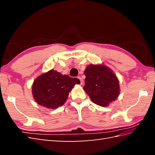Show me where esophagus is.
<instances>
[{
  "instance_id": "esophagus-1",
  "label": "esophagus",
  "mask_w": 155,
  "mask_h": 155,
  "mask_svg": "<svg viewBox=\"0 0 155 155\" xmlns=\"http://www.w3.org/2000/svg\"><path fill=\"white\" fill-rule=\"evenodd\" d=\"M78 79H80V81H81V84H83V78H82L81 77H78Z\"/></svg>"
}]
</instances>
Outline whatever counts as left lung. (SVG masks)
<instances>
[{
  "label": "left lung",
  "instance_id": "obj_1",
  "mask_svg": "<svg viewBox=\"0 0 155 155\" xmlns=\"http://www.w3.org/2000/svg\"><path fill=\"white\" fill-rule=\"evenodd\" d=\"M85 92L101 107H108L120 94L119 81L111 69L103 64L88 65L84 70Z\"/></svg>",
  "mask_w": 155,
  "mask_h": 155
}]
</instances>
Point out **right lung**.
I'll return each instance as SVG.
<instances>
[{"instance_id":"obj_1","label":"right lung","mask_w":155,"mask_h":155,"mask_svg":"<svg viewBox=\"0 0 155 155\" xmlns=\"http://www.w3.org/2000/svg\"><path fill=\"white\" fill-rule=\"evenodd\" d=\"M80 83L78 78L52 69L36 78L32 85V94L37 104L54 109L65 103L72 88Z\"/></svg>"}]
</instances>
